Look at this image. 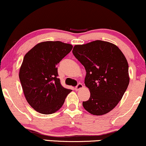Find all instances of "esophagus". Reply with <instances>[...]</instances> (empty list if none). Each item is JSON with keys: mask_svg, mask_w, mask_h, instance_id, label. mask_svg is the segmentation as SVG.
I'll return each instance as SVG.
<instances>
[{"mask_svg": "<svg viewBox=\"0 0 146 146\" xmlns=\"http://www.w3.org/2000/svg\"><path fill=\"white\" fill-rule=\"evenodd\" d=\"M83 85H82L81 83H78V85H77L76 86V87H75V90L78 91V90H80V89L83 88Z\"/></svg>", "mask_w": 146, "mask_h": 146, "instance_id": "esophagus-1", "label": "esophagus"}]
</instances>
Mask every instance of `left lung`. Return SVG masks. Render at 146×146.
<instances>
[{"label": "left lung", "mask_w": 146, "mask_h": 146, "mask_svg": "<svg viewBox=\"0 0 146 146\" xmlns=\"http://www.w3.org/2000/svg\"><path fill=\"white\" fill-rule=\"evenodd\" d=\"M73 54L86 70L85 84L90 98L83 102L94 115H104L116 107L129 84L128 64L117 46L101 40L76 45Z\"/></svg>", "instance_id": "8db88e82"}]
</instances>
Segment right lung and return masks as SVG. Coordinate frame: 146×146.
Instances as JSON below:
<instances>
[{
    "instance_id": "1",
    "label": "right lung",
    "mask_w": 146,
    "mask_h": 146,
    "mask_svg": "<svg viewBox=\"0 0 146 146\" xmlns=\"http://www.w3.org/2000/svg\"><path fill=\"white\" fill-rule=\"evenodd\" d=\"M72 48L71 44L49 41L37 44L25 54L19 78L27 102L37 112H56L72 91L61 85L56 66Z\"/></svg>"
}]
</instances>
